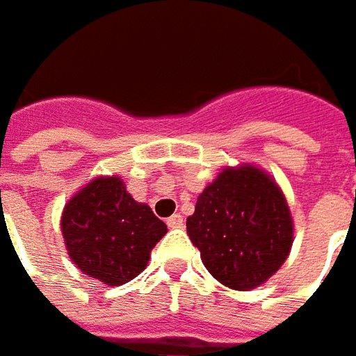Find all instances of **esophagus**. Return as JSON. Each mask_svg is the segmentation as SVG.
<instances>
[{
    "instance_id": "1",
    "label": "esophagus",
    "mask_w": 356,
    "mask_h": 356,
    "mask_svg": "<svg viewBox=\"0 0 356 356\" xmlns=\"http://www.w3.org/2000/svg\"><path fill=\"white\" fill-rule=\"evenodd\" d=\"M166 224H168V227H184V216L174 213V216H170V218L166 220Z\"/></svg>"
}]
</instances>
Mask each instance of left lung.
Listing matches in <instances>:
<instances>
[{"instance_id": "left-lung-1", "label": "left lung", "mask_w": 356, "mask_h": 356, "mask_svg": "<svg viewBox=\"0 0 356 356\" xmlns=\"http://www.w3.org/2000/svg\"><path fill=\"white\" fill-rule=\"evenodd\" d=\"M186 229L208 271L238 291L266 283L293 243L287 202L266 172L253 166L226 168L206 186Z\"/></svg>"}]
</instances>
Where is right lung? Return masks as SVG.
I'll return each mask as SVG.
<instances>
[{
    "label": "right lung",
    "mask_w": 356,
    "mask_h": 356,
    "mask_svg": "<svg viewBox=\"0 0 356 356\" xmlns=\"http://www.w3.org/2000/svg\"><path fill=\"white\" fill-rule=\"evenodd\" d=\"M63 238L75 266L104 285H122L143 271L150 252L168 232L124 182L97 178L65 206Z\"/></svg>",
    "instance_id": "1"
}]
</instances>
